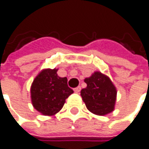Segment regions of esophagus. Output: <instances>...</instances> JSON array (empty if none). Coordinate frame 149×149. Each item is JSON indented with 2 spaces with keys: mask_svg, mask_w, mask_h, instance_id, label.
<instances>
[{
  "mask_svg": "<svg viewBox=\"0 0 149 149\" xmlns=\"http://www.w3.org/2000/svg\"><path fill=\"white\" fill-rule=\"evenodd\" d=\"M80 90H81V87H80V86H78V87H76V88L74 89V91L75 93H79V92L80 91Z\"/></svg>",
  "mask_w": 149,
  "mask_h": 149,
  "instance_id": "esophagus-1",
  "label": "esophagus"
}]
</instances>
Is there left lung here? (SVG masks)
Segmentation results:
<instances>
[{"label": "left lung", "instance_id": "left-lung-1", "mask_svg": "<svg viewBox=\"0 0 149 149\" xmlns=\"http://www.w3.org/2000/svg\"><path fill=\"white\" fill-rule=\"evenodd\" d=\"M86 88L82 89L80 95L87 109L95 115L105 116L113 111L116 100V89L110 78L95 72L85 79Z\"/></svg>", "mask_w": 149, "mask_h": 149}]
</instances>
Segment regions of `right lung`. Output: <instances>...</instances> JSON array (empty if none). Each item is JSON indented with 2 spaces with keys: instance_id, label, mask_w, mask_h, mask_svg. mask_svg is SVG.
<instances>
[{
  "instance_id": "add662e5",
  "label": "right lung",
  "mask_w": 149,
  "mask_h": 149,
  "mask_svg": "<svg viewBox=\"0 0 149 149\" xmlns=\"http://www.w3.org/2000/svg\"><path fill=\"white\" fill-rule=\"evenodd\" d=\"M57 69L42 70L31 86V99L33 107L44 116H53L63 107L65 100L74 93L68 86L66 77L57 74Z\"/></svg>"
}]
</instances>
